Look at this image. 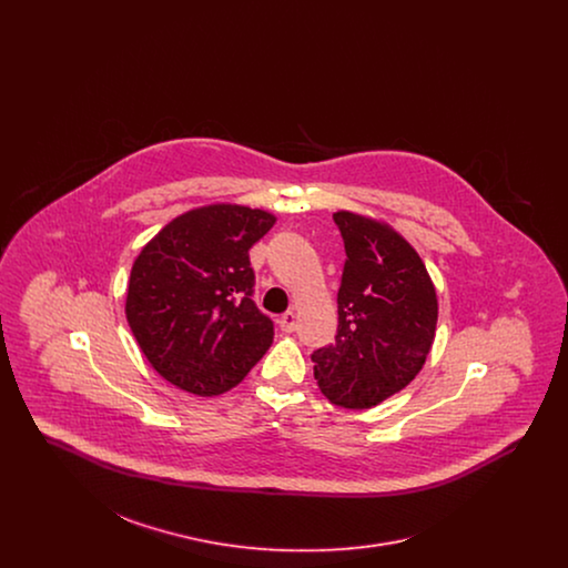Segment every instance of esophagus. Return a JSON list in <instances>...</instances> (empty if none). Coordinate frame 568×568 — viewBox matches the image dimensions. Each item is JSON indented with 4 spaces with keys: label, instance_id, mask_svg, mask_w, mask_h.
<instances>
[{
    "label": "esophagus",
    "instance_id": "1",
    "mask_svg": "<svg viewBox=\"0 0 568 568\" xmlns=\"http://www.w3.org/2000/svg\"><path fill=\"white\" fill-rule=\"evenodd\" d=\"M278 325H281V329H283V332H296V313H294V311H287L285 315H281V320H278Z\"/></svg>",
    "mask_w": 568,
    "mask_h": 568
}]
</instances>
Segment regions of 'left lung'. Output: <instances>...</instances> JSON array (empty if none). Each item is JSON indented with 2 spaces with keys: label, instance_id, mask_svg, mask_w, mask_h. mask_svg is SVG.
<instances>
[{
  "label": "left lung",
  "instance_id": "8db88e82",
  "mask_svg": "<svg viewBox=\"0 0 568 568\" xmlns=\"http://www.w3.org/2000/svg\"><path fill=\"white\" fill-rule=\"evenodd\" d=\"M345 243L334 345L313 352L325 398L371 408L405 389L434 343L438 302L417 251L368 216L334 213Z\"/></svg>",
  "mask_w": 568,
  "mask_h": 568
}]
</instances>
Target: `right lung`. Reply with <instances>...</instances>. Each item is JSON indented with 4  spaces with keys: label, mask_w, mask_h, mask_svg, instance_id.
Segmentation results:
<instances>
[{
    "label": "right lung",
    "mask_w": 568,
    "mask_h": 568,
    "mask_svg": "<svg viewBox=\"0 0 568 568\" xmlns=\"http://www.w3.org/2000/svg\"><path fill=\"white\" fill-rule=\"evenodd\" d=\"M274 221L239 204L202 206L170 221L135 257L128 324L172 385L223 394L268 352L274 324L253 302L248 251Z\"/></svg>",
    "instance_id": "1"
}]
</instances>
